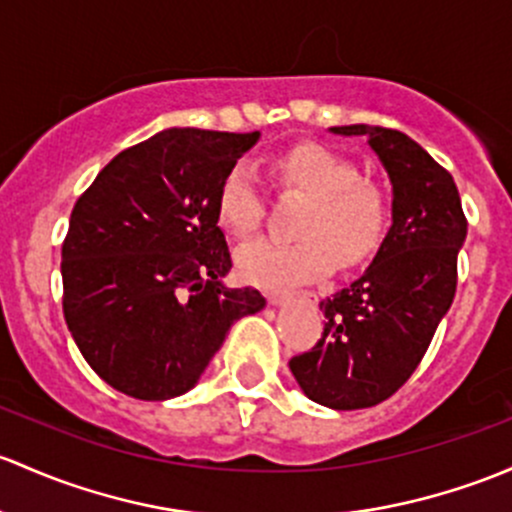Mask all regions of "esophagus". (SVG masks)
<instances>
[{
  "instance_id": "esophagus-1",
  "label": "esophagus",
  "mask_w": 512,
  "mask_h": 512,
  "mask_svg": "<svg viewBox=\"0 0 512 512\" xmlns=\"http://www.w3.org/2000/svg\"><path fill=\"white\" fill-rule=\"evenodd\" d=\"M287 299H292V294H289V292H267V301H270L272 306L284 304Z\"/></svg>"
}]
</instances>
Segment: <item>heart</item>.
Returning a JSON list of instances; mask_svg holds the SVG:
<instances>
[{"label":"heart","mask_w":512,"mask_h":512,"mask_svg":"<svg viewBox=\"0 0 512 512\" xmlns=\"http://www.w3.org/2000/svg\"><path fill=\"white\" fill-rule=\"evenodd\" d=\"M274 184L304 198L294 242L260 240L238 252V272L255 287L314 282L336 267L355 270L378 255L390 208L358 166L324 144L301 142L272 159ZM218 223L233 238H250L262 220V198L247 166H233L215 193Z\"/></svg>","instance_id":"1"}]
</instances>
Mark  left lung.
<instances>
[{
  "label": "left lung",
  "instance_id": "1",
  "mask_svg": "<svg viewBox=\"0 0 512 512\" xmlns=\"http://www.w3.org/2000/svg\"><path fill=\"white\" fill-rule=\"evenodd\" d=\"M365 134L392 184V225L351 287L321 301L319 343L289 360L304 395L331 410H363L395 395L417 370L456 294L466 240L459 188L407 134L346 125Z\"/></svg>",
  "mask_w": 512,
  "mask_h": 512
}]
</instances>
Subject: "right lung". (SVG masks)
<instances>
[{
  "label": "right lung",
  "instance_id": "right-lung-1",
  "mask_svg": "<svg viewBox=\"0 0 512 512\" xmlns=\"http://www.w3.org/2000/svg\"><path fill=\"white\" fill-rule=\"evenodd\" d=\"M260 132L171 127L117 154L73 206L63 314L90 368L149 402L191 390L235 321L265 309L230 289L215 193Z\"/></svg>",
  "mask_w": 512,
  "mask_h": 512
}]
</instances>
